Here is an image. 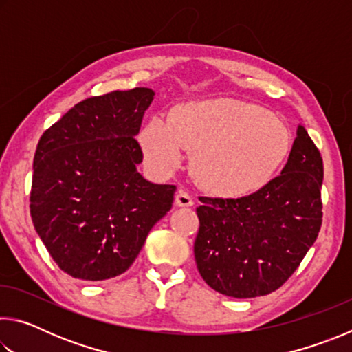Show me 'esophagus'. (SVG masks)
Returning <instances> with one entry per match:
<instances>
[{
    "label": "esophagus",
    "mask_w": 352,
    "mask_h": 352,
    "mask_svg": "<svg viewBox=\"0 0 352 352\" xmlns=\"http://www.w3.org/2000/svg\"><path fill=\"white\" fill-rule=\"evenodd\" d=\"M175 205L177 206H182V208H188V206H192L194 205V199L192 195L186 190H178L177 195H175Z\"/></svg>",
    "instance_id": "1"
}]
</instances>
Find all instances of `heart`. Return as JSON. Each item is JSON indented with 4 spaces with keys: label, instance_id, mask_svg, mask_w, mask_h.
Masks as SVG:
<instances>
[{
    "label": "heart",
    "instance_id": "obj_1",
    "mask_svg": "<svg viewBox=\"0 0 352 352\" xmlns=\"http://www.w3.org/2000/svg\"><path fill=\"white\" fill-rule=\"evenodd\" d=\"M290 130L278 116L243 100L219 98L178 105L141 132L148 162L162 172L194 152L192 172L208 192L242 199L270 183L290 151Z\"/></svg>",
    "mask_w": 352,
    "mask_h": 352
}]
</instances>
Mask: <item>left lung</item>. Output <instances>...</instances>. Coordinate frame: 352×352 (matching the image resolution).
I'll return each instance as SVG.
<instances>
[{
  "instance_id": "1",
  "label": "left lung",
  "mask_w": 352,
  "mask_h": 352,
  "mask_svg": "<svg viewBox=\"0 0 352 352\" xmlns=\"http://www.w3.org/2000/svg\"><path fill=\"white\" fill-rule=\"evenodd\" d=\"M321 184L323 160L306 129L298 126L281 175L259 192L242 199L201 197L194 256L205 283L233 298L281 287L317 241Z\"/></svg>"
}]
</instances>
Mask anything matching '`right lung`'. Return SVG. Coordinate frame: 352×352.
Masks as SVG:
<instances>
[{
	"instance_id": "add662e5",
	"label": "right lung",
	"mask_w": 352,
	"mask_h": 352,
	"mask_svg": "<svg viewBox=\"0 0 352 352\" xmlns=\"http://www.w3.org/2000/svg\"><path fill=\"white\" fill-rule=\"evenodd\" d=\"M151 88L76 104L41 135L34 157L31 217L60 270L83 281L115 278L133 264L152 226L172 208L174 184L136 166Z\"/></svg>"
}]
</instances>
